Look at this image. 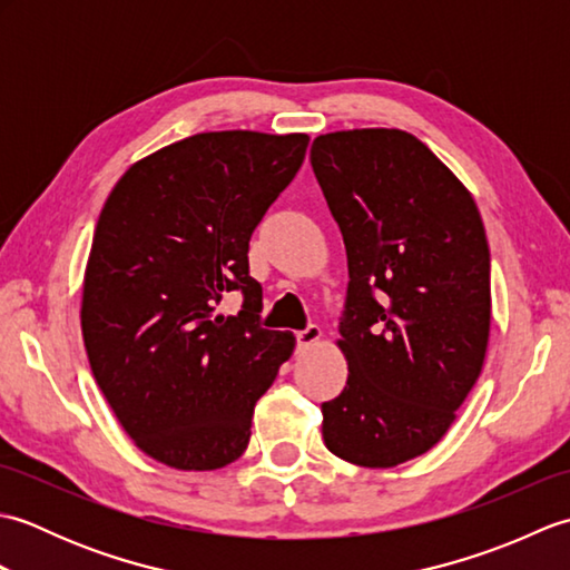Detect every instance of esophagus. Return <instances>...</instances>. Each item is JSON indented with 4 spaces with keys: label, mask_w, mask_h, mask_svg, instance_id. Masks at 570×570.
I'll use <instances>...</instances> for the list:
<instances>
[{
    "label": "esophagus",
    "mask_w": 570,
    "mask_h": 570,
    "mask_svg": "<svg viewBox=\"0 0 570 570\" xmlns=\"http://www.w3.org/2000/svg\"><path fill=\"white\" fill-rule=\"evenodd\" d=\"M318 341H321V328H318L316 323H311L308 328L296 333V345H298V350H308V347L316 345Z\"/></svg>",
    "instance_id": "34e87169"
}]
</instances>
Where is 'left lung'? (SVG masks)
I'll return each mask as SVG.
<instances>
[{"instance_id":"8db88e82","label":"left lung","mask_w":570,"mask_h":570,"mask_svg":"<svg viewBox=\"0 0 570 570\" xmlns=\"http://www.w3.org/2000/svg\"><path fill=\"white\" fill-rule=\"evenodd\" d=\"M311 166L347 252L345 390L323 402V441L394 468L451 429L485 362L490 247L465 186L402 129L313 139Z\"/></svg>"}]
</instances>
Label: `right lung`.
Returning a JSON list of instances; mask_svg holds the SVG:
<instances>
[{
  "instance_id": "obj_1",
  "label": "right lung",
  "mask_w": 570,
  "mask_h": 570,
  "mask_svg": "<svg viewBox=\"0 0 570 570\" xmlns=\"http://www.w3.org/2000/svg\"><path fill=\"white\" fill-rule=\"evenodd\" d=\"M306 147V135L203 131L137 161L100 213L85 350L129 439L168 468L217 470L245 453L254 404L294 353V333L262 328L247 252ZM229 291L243 311L217 317Z\"/></svg>"
}]
</instances>
